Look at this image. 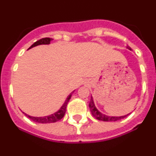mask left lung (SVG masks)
Segmentation results:
<instances>
[{"instance_id": "left-lung-1", "label": "left lung", "mask_w": 156, "mask_h": 156, "mask_svg": "<svg viewBox=\"0 0 156 156\" xmlns=\"http://www.w3.org/2000/svg\"><path fill=\"white\" fill-rule=\"evenodd\" d=\"M129 50H131V48H129ZM89 107H90V112H91L92 115L96 118L98 120H101V121H105V122H113V121H117V120H119V119H122V118H124L126 117V115H124V116H119V117H115V116H108V115H105L104 114L101 113L96 108L94 105V101L93 98H90V104H89Z\"/></svg>"}]
</instances>
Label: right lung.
I'll return each mask as SVG.
<instances>
[{"label":"right lung","mask_w":156,"mask_h":156,"mask_svg":"<svg viewBox=\"0 0 156 156\" xmlns=\"http://www.w3.org/2000/svg\"><path fill=\"white\" fill-rule=\"evenodd\" d=\"M52 38H50V37H45V38H42V39L39 40V41H36L34 43V44L31 45L30 48H34V47L37 46V45L40 44H50L51 41H52ZM70 98H71V94L69 95V97L67 98V99L66 100V102L63 104V105L62 106L61 108L55 112V113L52 114L51 115H48V116H44V117H34V116H30V115H27V114H25V115L28 116L30 119H32L33 121L36 122H41V123H50V122H55L57 121L60 120L61 119H62L63 116H64L65 113H66V106H67V104H68Z\"/></svg>","instance_id":"right-lung-1"}]
</instances>
